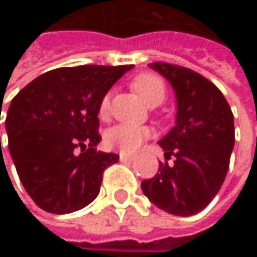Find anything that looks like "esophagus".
I'll list each match as a JSON object with an SVG mask.
<instances>
[{"mask_svg": "<svg viewBox=\"0 0 257 257\" xmlns=\"http://www.w3.org/2000/svg\"><path fill=\"white\" fill-rule=\"evenodd\" d=\"M119 159H120L122 162H131V161H134V156L126 155V153H120V155H119Z\"/></svg>", "mask_w": 257, "mask_h": 257, "instance_id": "34e87169", "label": "esophagus"}]
</instances>
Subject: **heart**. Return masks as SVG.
I'll list each match as a JSON object with an SVG mask.
<instances>
[{
    "label": "heart",
    "instance_id": "obj_1",
    "mask_svg": "<svg viewBox=\"0 0 257 257\" xmlns=\"http://www.w3.org/2000/svg\"><path fill=\"white\" fill-rule=\"evenodd\" d=\"M132 87L150 107L159 105L167 95V87L164 80L150 73L140 74L132 80ZM110 110V95H105L99 102V116L105 117ZM150 137V129L146 126L134 125H116L105 134V143L114 150L123 153H132L140 149V146Z\"/></svg>",
    "mask_w": 257,
    "mask_h": 257
}]
</instances>
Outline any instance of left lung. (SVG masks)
Masks as SVG:
<instances>
[{
  "mask_svg": "<svg viewBox=\"0 0 257 257\" xmlns=\"http://www.w3.org/2000/svg\"><path fill=\"white\" fill-rule=\"evenodd\" d=\"M150 68L167 78L177 99L176 126L161 141L165 159L158 174L144 180V195L174 216L204 210L220 190L235 143L233 114L223 93L201 74L165 62Z\"/></svg>",
  "mask_w": 257,
  "mask_h": 257,
  "instance_id": "1",
  "label": "left lung"
}]
</instances>
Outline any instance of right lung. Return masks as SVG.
I'll return each instance as SVG.
<instances>
[{
	"label": "right lung",
	"instance_id": "add662e5",
	"mask_svg": "<svg viewBox=\"0 0 257 257\" xmlns=\"http://www.w3.org/2000/svg\"><path fill=\"white\" fill-rule=\"evenodd\" d=\"M132 65H81L41 74L13 98L9 150L28 195L44 211L67 214L99 193L116 153L96 152L99 102Z\"/></svg>",
	"mask_w": 257,
	"mask_h": 257
}]
</instances>
